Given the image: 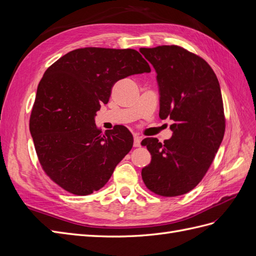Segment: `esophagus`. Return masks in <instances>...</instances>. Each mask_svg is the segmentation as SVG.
<instances>
[{"instance_id": "34e87169", "label": "esophagus", "mask_w": 256, "mask_h": 256, "mask_svg": "<svg viewBox=\"0 0 256 256\" xmlns=\"http://www.w3.org/2000/svg\"><path fill=\"white\" fill-rule=\"evenodd\" d=\"M134 147L141 146V138L138 136H134Z\"/></svg>"}]
</instances>
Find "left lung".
<instances>
[{
    "label": "left lung",
    "instance_id": "obj_1",
    "mask_svg": "<svg viewBox=\"0 0 256 256\" xmlns=\"http://www.w3.org/2000/svg\"><path fill=\"white\" fill-rule=\"evenodd\" d=\"M157 72L161 120H173V136L141 142L152 154L142 168L147 189L164 198L186 194L203 180L226 132L218 78L207 62L180 46L141 48Z\"/></svg>",
    "mask_w": 256,
    "mask_h": 256
}]
</instances>
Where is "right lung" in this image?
<instances>
[{"label":"right lung","instance_id":"right-lung-1","mask_svg":"<svg viewBox=\"0 0 256 256\" xmlns=\"http://www.w3.org/2000/svg\"><path fill=\"white\" fill-rule=\"evenodd\" d=\"M136 50L86 47L60 58L38 84L30 116L38 160L50 180L76 196L102 189L132 148L122 125L102 134L94 120L115 82L150 72Z\"/></svg>","mask_w":256,"mask_h":256}]
</instances>
